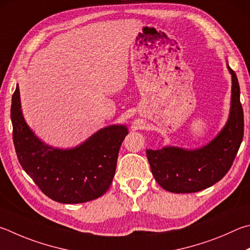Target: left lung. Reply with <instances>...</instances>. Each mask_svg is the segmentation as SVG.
<instances>
[{
  "instance_id": "obj_1",
  "label": "left lung",
  "mask_w": 250,
  "mask_h": 250,
  "mask_svg": "<svg viewBox=\"0 0 250 250\" xmlns=\"http://www.w3.org/2000/svg\"><path fill=\"white\" fill-rule=\"evenodd\" d=\"M232 74V99L229 120L210 143L198 149L175 146L146 149L154 178L167 191L191 193L220 181L233 165L244 137V111L237 76Z\"/></svg>"
}]
</instances>
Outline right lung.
<instances>
[{
    "label": "right lung",
    "instance_id": "1",
    "mask_svg": "<svg viewBox=\"0 0 250 250\" xmlns=\"http://www.w3.org/2000/svg\"><path fill=\"white\" fill-rule=\"evenodd\" d=\"M11 119L18 162L47 197L73 204L94 200L107 191L121 143L129 133L126 126H106L74 148L49 146L25 122L18 86L12 97Z\"/></svg>",
    "mask_w": 250,
    "mask_h": 250
}]
</instances>
